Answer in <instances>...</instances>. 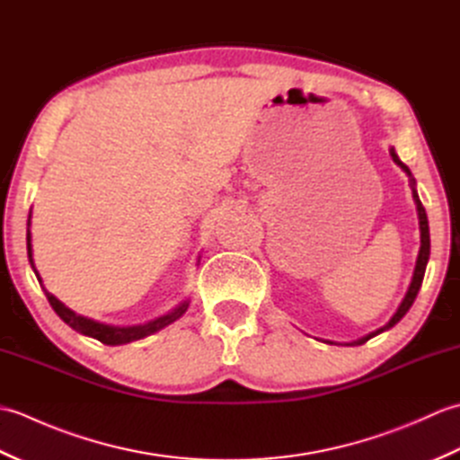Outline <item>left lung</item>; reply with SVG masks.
Returning <instances> with one entry per match:
<instances>
[{
  "instance_id": "8db88e82",
  "label": "left lung",
  "mask_w": 460,
  "mask_h": 460,
  "mask_svg": "<svg viewBox=\"0 0 460 460\" xmlns=\"http://www.w3.org/2000/svg\"><path fill=\"white\" fill-rule=\"evenodd\" d=\"M389 154H392V158H394V162L399 165V168H402V170L407 173L409 185H411V190H413V201H415V205H417V217H419V231H421V247H419V255H417V262H415V269H413L411 285H409V288H407V292H405V296H403V300H402V305H399L397 310H395V314H394L392 318H389V322H387L385 326L377 328L376 332H369V334L361 336V338H358V340H354V341H348V346H361V344H366L367 340H371L374 336L381 334V332L394 328V326L397 324V322L407 314L409 308L413 306V302H415V298H417L419 288H421V282H423V277H425V269H427V262H429V255H431V237H429V221H427V213H425L423 203H421V199H419V193H417V188H415L417 181H415V178H413L411 170H409L407 165H405L402 160H399V155H397L395 148H389ZM326 344H334V341L326 340Z\"/></svg>"
}]
</instances>
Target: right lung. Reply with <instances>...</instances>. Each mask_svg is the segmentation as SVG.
Here are the masks:
<instances>
[{"mask_svg": "<svg viewBox=\"0 0 460 460\" xmlns=\"http://www.w3.org/2000/svg\"><path fill=\"white\" fill-rule=\"evenodd\" d=\"M29 227H31V213H29V219H27V257H29V262H31V269H33V272H35L39 285H41V288H43V292H45V296H47V300H49V305L53 306V310L57 312L58 318H61V320L65 322V324H68L73 330L81 332V334L89 336V338H94V340H99V341H102V344H106V346L130 344V341L142 340V338H146V336H152V334H155V332H160L162 328L170 326L172 322L181 318V316L185 314V310H188L190 300H183V302H180L178 306L172 308V310L168 312V314L154 318V320H150V322H146V324H136V326H111V324H102V322H96V320H93V318H86V316L76 314L75 310L65 306L61 300H58L57 296H53L51 292H49V290L43 287L41 275H39V272H37L35 262H33L31 231H29Z\"/></svg>", "mask_w": 460, "mask_h": 460, "instance_id": "obj_1", "label": "right lung"}]
</instances>
